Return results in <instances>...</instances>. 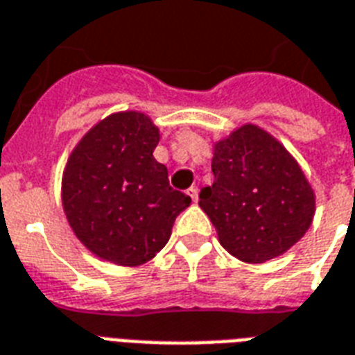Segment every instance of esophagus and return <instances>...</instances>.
Masks as SVG:
<instances>
[{
    "mask_svg": "<svg viewBox=\"0 0 355 355\" xmlns=\"http://www.w3.org/2000/svg\"><path fill=\"white\" fill-rule=\"evenodd\" d=\"M187 194H189V196H191V200L194 203L198 202V187H191V189H189V191H187Z\"/></svg>",
    "mask_w": 355,
    "mask_h": 355,
    "instance_id": "obj_1",
    "label": "esophagus"
}]
</instances>
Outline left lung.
Instances as JSON below:
<instances>
[{"label":"left lung","instance_id":"left-lung-1","mask_svg":"<svg viewBox=\"0 0 355 355\" xmlns=\"http://www.w3.org/2000/svg\"><path fill=\"white\" fill-rule=\"evenodd\" d=\"M215 181L200 207L224 248L244 263H266L293 248L315 216V191L289 150L255 123L213 144Z\"/></svg>","mask_w":355,"mask_h":355}]
</instances>
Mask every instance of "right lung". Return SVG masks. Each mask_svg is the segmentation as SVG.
Returning a JSON list of instances; mask_svg holds the SVG:
<instances>
[{
	"instance_id": "obj_1",
	"label": "right lung",
	"mask_w": 355,
	"mask_h": 355,
	"mask_svg": "<svg viewBox=\"0 0 355 355\" xmlns=\"http://www.w3.org/2000/svg\"><path fill=\"white\" fill-rule=\"evenodd\" d=\"M159 128L140 111L112 112L83 135L66 161L60 200L85 248L120 266L153 259L191 196L174 191L155 161Z\"/></svg>"
}]
</instances>
